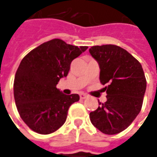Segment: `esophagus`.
I'll return each instance as SVG.
<instances>
[{
    "mask_svg": "<svg viewBox=\"0 0 157 157\" xmlns=\"http://www.w3.org/2000/svg\"><path fill=\"white\" fill-rule=\"evenodd\" d=\"M79 97H80V99H82V100H84V99H86L88 97L87 94H84V93H81V94H79Z\"/></svg>",
    "mask_w": 157,
    "mask_h": 157,
    "instance_id": "1",
    "label": "esophagus"
}]
</instances>
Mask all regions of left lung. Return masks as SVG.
Masks as SVG:
<instances>
[{
  "label": "left lung",
  "instance_id": "1",
  "mask_svg": "<svg viewBox=\"0 0 157 157\" xmlns=\"http://www.w3.org/2000/svg\"><path fill=\"white\" fill-rule=\"evenodd\" d=\"M92 57L100 65V80L107 85L106 101L90 113L95 128L105 135H116L134 121L142 106L147 81L142 64L121 47L93 46Z\"/></svg>",
  "mask_w": 157,
  "mask_h": 157
}]
</instances>
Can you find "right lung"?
Here are the masks:
<instances>
[{"instance_id":"right-lung-1","label":"right lung","mask_w":157,"mask_h":157,"mask_svg":"<svg viewBox=\"0 0 157 157\" xmlns=\"http://www.w3.org/2000/svg\"><path fill=\"white\" fill-rule=\"evenodd\" d=\"M87 48L52 39L22 58L15 76L14 97L20 117L30 129L49 135L65 122L70 105L79 96L63 94L57 85L67 76L71 61Z\"/></svg>"}]
</instances>
